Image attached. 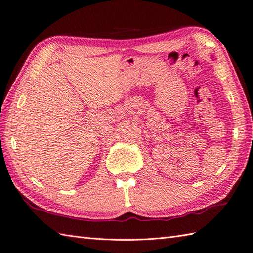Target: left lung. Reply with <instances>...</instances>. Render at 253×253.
Returning a JSON list of instances; mask_svg holds the SVG:
<instances>
[{"instance_id": "8db88e82", "label": "left lung", "mask_w": 253, "mask_h": 253, "mask_svg": "<svg viewBox=\"0 0 253 253\" xmlns=\"http://www.w3.org/2000/svg\"><path fill=\"white\" fill-rule=\"evenodd\" d=\"M211 58H213V57H211Z\"/></svg>"}]
</instances>
